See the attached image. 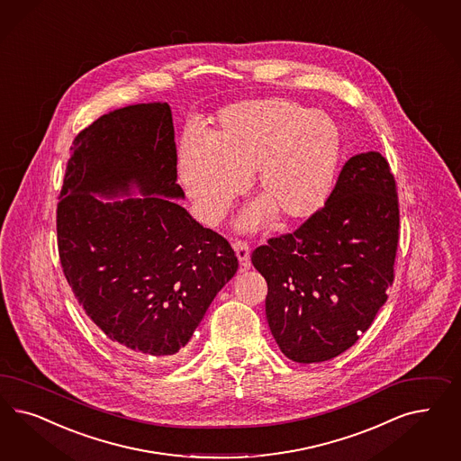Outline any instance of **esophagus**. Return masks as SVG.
<instances>
[{
  "label": "esophagus",
  "instance_id": "obj_1",
  "mask_svg": "<svg viewBox=\"0 0 461 461\" xmlns=\"http://www.w3.org/2000/svg\"><path fill=\"white\" fill-rule=\"evenodd\" d=\"M234 251H236V256H238L239 259V269L240 271H246V269H249L251 267V248H249V244L246 242V240H242V239H236L234 240Z\"/></svg>",
  "mask_w": 461,
  "mask_h": 461
}]
</instances>
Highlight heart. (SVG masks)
<instances>
[{"label":"heart","instance_id":"obj_1","mask_svg":"<svg viewBox=\"0 0 461 461\" xmlns=\"http://www.w3.org/2000/svg\"><path fill=\"white\" fill-rule=\"evenodd\" d=\"M341 156V131L326 112L286 98H258L219 112L202 140L186 135L179 178L207 223H217L251 175L261 203L244 217L254 225L312 217L326 203Z\"/></svg>","mask_w":461,"mask_h":461}]
</instances>
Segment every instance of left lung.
I'll list each match as a JSON object with an SVG mask.
<instances>
[{
	"label": "left lung",
	"mask_w": 461,
	"mask_h": 461,
	"mask_svg": "<svg viewBox=\"0 0 461 461\" xmlns=\"http://www.w3.org/2000/svg\"><path fill=\"white\" fill-rule=\"evenodd\" d=\"M401 234L395 176L380 152L342 166L326 203L251 254L283 355L321 363L349 349L386 302Z\"/></svg>",
	"instance_id": "8db88e82"
}]
</instances>
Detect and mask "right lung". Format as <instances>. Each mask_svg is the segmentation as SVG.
<instances>
[{
	"mask_svg": "<svg viewBox=\"0 0 461 461\" xmlns=\"http://www.w3.org/2000/svg\"><path fill=\"white\" fill-rule=\"evenodd\" d=\"M176 166L169 104L120 108L76 135L58 203L60 267L77 303L108 339L144 357L185 348L238 271L227 239L165 198L185 196ZM134 180L142 199L90 194H127Z\"/></svg>",
	"mask_w": 461,
	"mask_h": 461,
	"instance_id": "right-lung-1",
	"label": "right lung"
}]
</instances>
